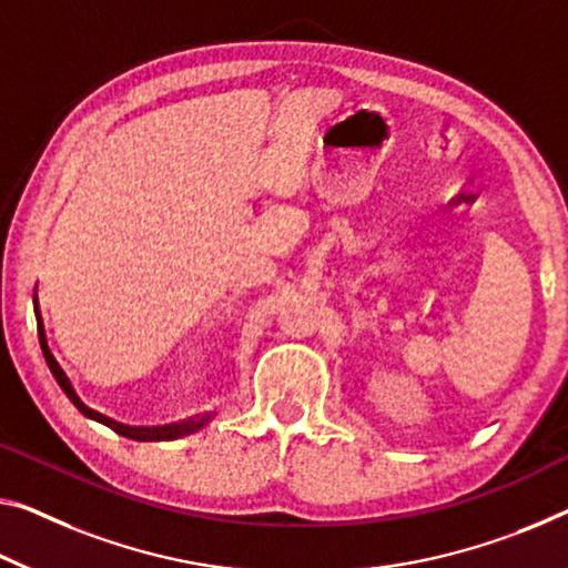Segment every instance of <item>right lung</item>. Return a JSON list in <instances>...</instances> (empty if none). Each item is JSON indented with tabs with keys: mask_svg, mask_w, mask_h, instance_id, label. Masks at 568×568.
Segmentation results:
<instances>
[{
	"mask_svg": "<svg viewBox=\"0 0 568 568\" xmlns=\"http://www.w3.org/2000/svg\"><path fill=\"white\" fill-rule=\"evenodd\" d=\"M34 312H38V320H40V310H38V300H34ZM38 333H40V347H42V355H45V361H48V365H50V371H52V375H55V381H58V386L65 390V396L73 400V404L78 406V412H83L85 416H91V418H99V422H103L106 426H111V429H116V432H124V426L121 424H116V422H111V418H106V416H101V414H95L93 408H89L83 404L81 398H78V394L73 390V386H71V381H68V375H65V371L60 368L58 365V361H55V355L50 353V347H48V337H45V327H42V320L38 322Z\"/></svg>",
	"mask_w": 568,
	"mask_h": 568,
	"instance_id": "1",
	"label": "right lung"
}]
</instances>
